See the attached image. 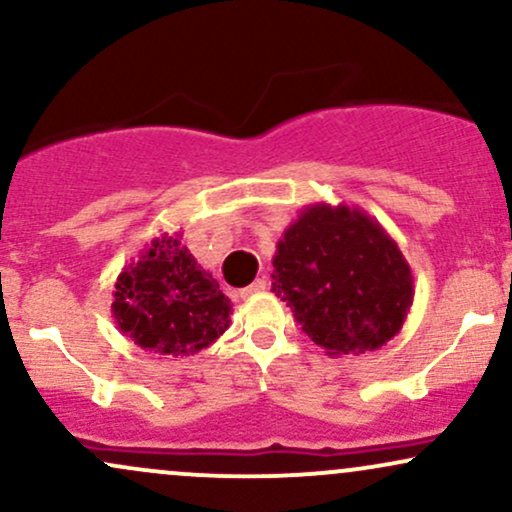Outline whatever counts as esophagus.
<instances>
[{
	"label": "esophagus",
	"instance_id": "1",
	"mask_svg": "<svg viewBox=\"0 0 512 512\" xmlns=\"http://www.w3.org/2000/svg\"><path fill=\"white\" fill-rule=\"evenodd\" d=\"M262 291H267V281L255 279L250 286H245V289H240L238 293H240V298H250V296H255V293H262Z\"/></svg>",
	"mask_w": 512,
	"mask_h": 512
}]
</instances>
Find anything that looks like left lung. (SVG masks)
<instances>
[{"mask_svg":"<svg viewBox=\"0 0 512 512\" xmlns=\"http://www.w3.org/2000/svg\"><path fill=\"white\" fill-rule=\"evenodd\" d=\"M272 291L327 356H358L402 330L414 276L366 211L310 204L276 243Z\"/></svg>","mask_w":512,"mask_h":512,"instance_id":"8db88e82","label":"left lung"}]
</instances>
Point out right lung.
<instances>
[{
	"label": "right lung",
	"mask_w": 512,
	"mask_h": 512,
	"mask_svg": "<svg viewBox=\"0 0 512 512\" xmlns=\"http://www.w3.org/2000/svg\"><path fill=\"white\" fill-rule=\"evenodd\" d=\"M231 301L199 267L180 233L151 240L117 276L113 317L122 334L158 356H190L231 325Z\"/></svg>",
	"instance_id": "right-lung-1"
}]
</instances>
